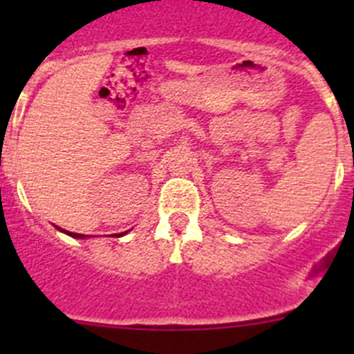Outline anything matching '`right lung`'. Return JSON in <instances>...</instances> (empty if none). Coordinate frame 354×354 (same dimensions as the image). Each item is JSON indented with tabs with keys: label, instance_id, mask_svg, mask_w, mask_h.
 <instances>
[{
	"label": "right lung",
	"instance_id": "add662e5",
	"mask_svg": "<svg viewBox=\"0 0 354 354\" xmlns=\"http://www.w3.org/2000/svg\"><path fill=\"white\" fill-rule=\"evenodd\" d=\"M63 233H66V234H70L71 238H85L87 236V234H80V233H70V231H65V230H62ZM124 233H120V234H113V236H123Z\"/></svg>",
	"mask_w": 354,
	"mask_h": 354
}]
</instances>
